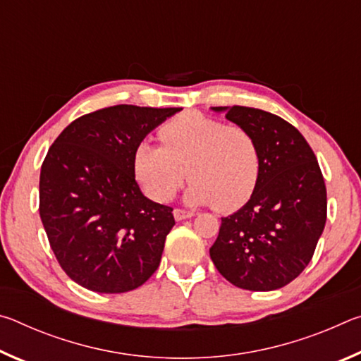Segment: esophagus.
Masks as SVG:
<instances>
[{"label":"esophagus","instance_id":"1","mask_svg":"<svg viewBox=\"0 0 361 361\" xmlns=\"http://www.w3.org/2000/svg\"><path fill=\"white\" fill-rule=\"evenodd\" d=\"M173 216H175L176 221H183V219L192 218V216H194V212L181 210V209H175V210H173Z\"/></svg>","mask_w":361,"mask_h":361}]
</instances>
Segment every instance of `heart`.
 I'll list each match as a JSON object with an SVG mask.
<instances>
[{"mask_svg":"<svg viewBox=\"0 0 361 361\" xmlns=\"http://www.w3.org/2000/svg\"><path fill=\"white\" fill-rule=\"evenodd\" d=\"M159 137L164 146L140 142L132 159L135 180L149 199L170 200L188 175L192 178L185 194L189 204L234 212L252 197L261 154L247 129L186 113L162 126Z\"/></svg>","mask_w":361,"mask_h":361,"instance_id":"b5f03b06","label":"heart"}]
</instances>
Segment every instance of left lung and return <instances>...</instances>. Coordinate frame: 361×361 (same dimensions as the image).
<instances>
[{"mask_svg":"<svg viewBox=\"0 0 361 361\" xmlns=\"http://www.w3.org/2000/svg\"><path fill=\"white\" fill-rule=\"evenodd\" d=\"M258 143L261 173L248 202L221 218L210 248L218 272L250 291L288 285L312 259L326 223V188L312 148L296 127L248 106H213Z\"/></svg>","mask_w":361,"mask_h":361,"instance_id":"obj_1","label":"left lung"}]
</instances>
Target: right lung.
Segmentation results:
<instances>
[{
	"instance_id": "1",
	"label": "right lung",
	"mask_w": 361,
	"mask_h": 361,
	"mask_svg": "<svg viewBox=\"0 0 361 361\" xmlns=\"http://www.w3.org/2000/svg\"><path fill=\"white\" fill-rule=\"evenodd\" d=\"M180 108L116 105L81 116L49 148L39 216L59 264L97 293H126L159 267L175 219L145 197L133 175L137 145Z\"/></svg>"
}]
</instances>
